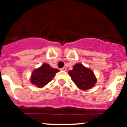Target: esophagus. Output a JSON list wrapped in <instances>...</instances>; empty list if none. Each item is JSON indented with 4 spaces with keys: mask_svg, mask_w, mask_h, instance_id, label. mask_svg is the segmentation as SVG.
<instances>
[{
    "mask_svg": "<svg viewBox=\"0 0 127 127\" xmlns=\"http://www.w3.org/2000/svg\"><path fill=\"white\" fill-rule=\"evenodd\" d=\"M61 71H66V67H63V68H62L61 69Z\"/></svg>",
    "mask_w": 127,
    "mask_h": 127,
    "instance_id": "34e87169",
    "label": "esophagus"
}]
</instances>
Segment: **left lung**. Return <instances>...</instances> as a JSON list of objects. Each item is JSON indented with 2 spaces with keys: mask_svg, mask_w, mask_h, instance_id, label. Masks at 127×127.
Here are the masks:
<instances>
[{
  "mask_svg": "<svg viewBox=\"0 0 127 127\" xmlns=\"http://www.w3.org/2000/svg\"><path fill=\"white\" fill-rule=\"evenodd\" d=\"M71 77L72 81L79 89L87 90L94 87L97 79L93 71L82 64L77 63L73 66V70L68 73Z\"/></svg>",
  "mask_w": 127,
  "mask_h": 127,
  "instance_id": "obj_1",
  "label": "left lung"
}]
</instances>
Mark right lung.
I'll return each mask as SVG.
<instances>
[{"label":"right lung","mask_w":127,"mask_h":127,"mask_svg":"<svg viewBox=\"0 0 127 127\" xmlns=\"http://www.w3.org/2000/svg\"><path fill=\"white\" fill-rule=\"evenodd\" d=\"M59 70L50 67V64L44 63L32 73L30 81L32 84L38 88H42L53 79Z\"/></svg>","instance_id":"add662e5"}]
</instances>
